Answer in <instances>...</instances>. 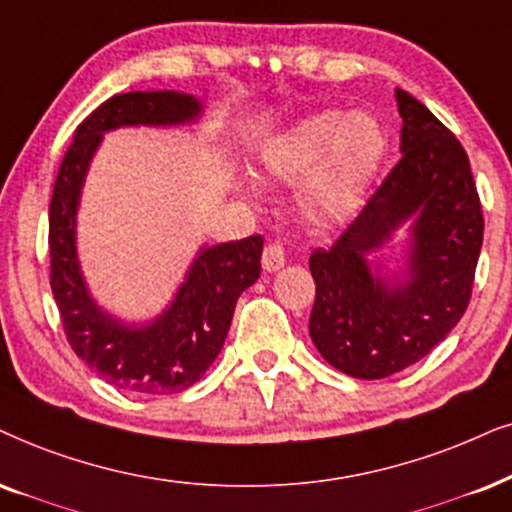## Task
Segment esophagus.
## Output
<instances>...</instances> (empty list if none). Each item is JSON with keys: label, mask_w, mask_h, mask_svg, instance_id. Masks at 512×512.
Here are the masks:
<instances>
[{"label": "esophagus", "mask_w": 512, "mask_h": 512, "mask_svg": "<svg viewBox=\"0 0 512 512\" xmlns=\"http://www.w3.org/2000/svg\"><path fill=\"white\" fill-rule=\"evenodd\" d=\"M286 264V252H283L281 243H269L267 248L262 252V267L264 271H278Z\"/></svg>", "instance_id": "obj_1"}]
</instances>
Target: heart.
Instances as JSON below:
<instances>
[{
	"instance_id": "heart-1",
	"label": "heart",
	"mask_w": 512,
	"mask_h": 512,
	"mask_svg": "<svg viewBox=\"0 0 512 512\" xmlns=\"http://www.w3.org/2000/svg\"><path fill=\"white\" fill-rule=\"evenodd\" d=\"M390 153V134L371 113L321 111L271 134L255 153L264 181L297 184L309 222L333 226L352 217Z\"/></svg>"
}]
</instances>
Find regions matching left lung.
<instances>
[{"label":"left lung","instance_id":"left-lung-1","mask_svg":"<svg viewBox=\"0 0 512 512\" xmlns=\"http://www.w3.org/2000/svg\"><path fill=\"white\" fill-rule=\"evenodd\" d=\"M401 160L333 248L309 257L316 300L309 335L338 371L394 375L430 354L468 309L484 219L461 141L397 89ZM407 226L405 267L374 252Z\"/></svg>","mask_w":512,"mask_h":512}]
</instances>
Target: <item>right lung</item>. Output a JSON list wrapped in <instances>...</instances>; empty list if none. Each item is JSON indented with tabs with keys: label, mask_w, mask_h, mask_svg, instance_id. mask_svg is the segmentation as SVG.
<instances>
[{
	"label": "right lung",
	"mask_w": 512,
	"mask_h": 512,
	"mask_svg": "<svg viewBox=\"0 0 512 512\" xmlns=\"http://www.w3.org/2000/svg\"><path fill=\"white\" fill-rule=\"evenodd\" d=\"M203 103L184 92H129L77 127L49 205L51 290L73 352L118 390L158 397L189 390L212 366L245 288L260 278L262 236L203 245L174 300L146 323L122 321L94 300L77 257V208L103 134L120 127L191 125Z\"/></svg>",
	"instance_id": "obj_1"
}]
</instances>
